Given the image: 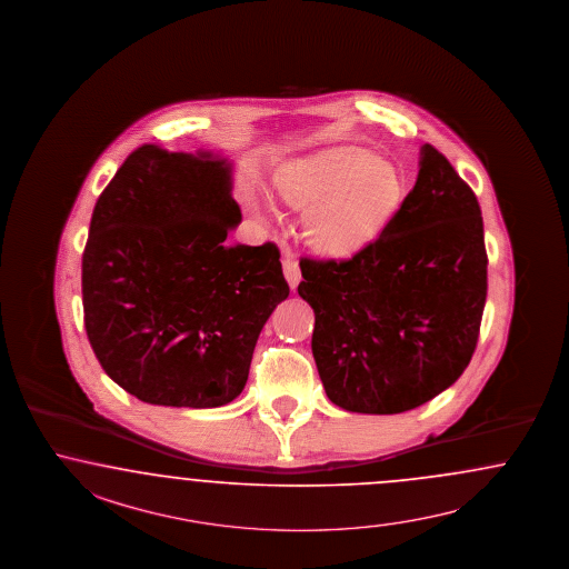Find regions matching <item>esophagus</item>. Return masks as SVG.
<instances>
[{
    "mask_svg": "<svg viewBox=\"0 0 569 569\" xmlns=\"http://www.w3.org/2000/svg\"><path fill=\"white\" fill-rule=\"evenodd\" d=\"M282 270H284V278H287L289 287L295 291L297 284H299V280H301V272H299L297 259H295L293 256H284V259H282Z\"/></svg>",
    "mask_w": 569,
    "mask_h": 569,
    "instance_id": "esophagus-1",
    "label": "esophagus"
}]
</instances>
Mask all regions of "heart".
I'll return each instance as SVG.
<instances>
[{"label": "heart", "mask_w": 569, "mask_h": 569, "mask_svg": "<svg viewBox=\"0 0 569 569\" xmlns=\"http://www.w3.org/2000/svg\"><path fill=\"white\" fill-rule=\"evenodd\" d=\"M276 194L308 213L306 237L318 253L356 256L386 228L402 201L403 178L391 161L365 148L337 147L278 167ZM242 201L259 218L274 213L268 194L244 190Z\"/></svg>", "instance_id": "obj_1"}]
</instances>
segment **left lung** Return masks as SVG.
Wrapping results in <instances>:
<instances>
[{
	"instance_id": "left-lung-1",
	"label": "left lung",
	"mask_w": 569,
	"mask_h": 569,
	"mask_svg": "<svg viewBox=\"0 0 569 569\" xmlns=\"http://www.w3.org/2000/svg\"><path fill=\"white\" fill-rule=\"evenodd\" d=\"M299 268L297 293L316 316L313 360L335 406L406 412L469 367L488 293L483 220L473 190L431 144L379 239L346 261Z\"/></svg>"
}]
</instances>
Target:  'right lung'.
Segmentation results:
<instances>
[{
  "instance_id": "add662e5",
  "label": "right lung",
  "mask_w": 569,
  "mask_h": 569,
  "mask_svg": "<svg viewBox=\"0 0 569 569\" xmlns=\"http://www.w3.org/2000/svg\"><path fill=\"white\" fill-rule=\"evenodd\" d=\"M232 161L133 150L93 207L81 261L86 330L142 402L218 408L244 389L259 332L289 297L280 253L230 244Z\"/></svg>"
}]
</instances>
